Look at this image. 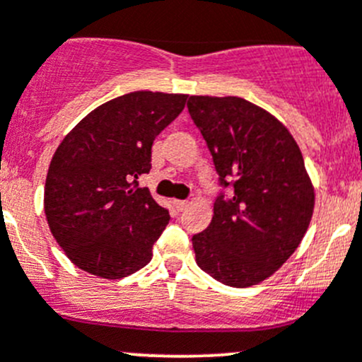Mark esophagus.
I'll use <instances>...</instances> for the list:
<instances>
[{
  "instance_id": "34e87169",
  "label": "esophagus",
  "mask_w": 362,
  "mask_h": 362,
  "mask_svg": "<svg viewBox=\"0 0 362 362\" xmlns=\"http://www.w3.org/2000/svg\"><path fill=\"white\" fill-rule=\"evenodd\" d=\"M173 204H175V208H177L178 211H182V210H185V208H187V202H182V199H175Z\"/></svg>"
}]
</instances>
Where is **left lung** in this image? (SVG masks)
Returning <instances> with one entry per match:
<instances>
[{"label": "left lung", "mask_w": 362, "mask_h": 362, "mask_svg": "<svg viewBox=\"0 0 362 362\" xmlns=\"http://www.w3.org/2000/svg\"><path fill=\"white\" fill-rule=\"evenodd\" d=\"M187 108L221 185L233 177L235 187L192 236L196 262L226 286H255L294 254L312 221L315 191L303 154L276 117L243 98L191 96Z\"/></svg>", "instance_id": "obj_1"}]
</instances>
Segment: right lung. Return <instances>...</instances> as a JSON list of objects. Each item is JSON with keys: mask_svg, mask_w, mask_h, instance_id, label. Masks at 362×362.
Returning <instances> with one entry per match:
<instances>
[{"mask_svg": "<svg viewBox=\"0 0 362 362\" xmlns=\"http://www.w3.org/2000/svg\"><path fill=\"white\" fill-rule=\"evenodd\" d=\"M185 100L152 90L124 94L87 113L59 144L43 208L52 236L80 269L119 280L151 262L170 214L136 178L151 171L152 144Z\"/></svg>", "mask_w": 362, "mask_h": 362, "instance_id": "obj_1", "label": "right lung"}]
</instances>
